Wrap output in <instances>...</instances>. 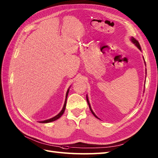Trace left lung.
<instances>
[{
    "label": "left lung",
    "mask_w": 158,
    "mask_h": 158,
    "mask_svg": "<svg viewBox=\"0 0 158 158\" xmlns=\"http://www.w3.org/2000/svg\"><path fill=\"white\" fill-rule=\"evenodd\" d=\"M132 43H135V44L137 46V48H138L140 50H141V48H140V44H139V41H137L136 39H135V38H132ZM86 99H87V102H88V105H89V109H90V110H91V112L92 113V114L94 115L96 118H98V117H97L96 115H95V113L93 112V110H92V109H91V106H90V105H89V100H88V96H86Z\"/></svg>",
    "instance_id": "8db88e82"
}]
</instances>
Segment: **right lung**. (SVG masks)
Instances as JSON below:
<instances>
[{
	"label": "right lung",
	"mask_w": 158,
	"mask_h": 158,
	"mask_svg": "<svg viewBox=\"0 0 158 158\" xmlns=\"http://www.w3.org/2000/svg\"><path fill=\"white\" fill-rule=\"evenodd\" d=\"M69 89L67 90V92H66V100H65V102H64V106L62 108V110L60 111V113L59 114H58L56 116L52 117V118L49 119H48V120H45V121H42V122H40L41 123H49V122H53V121H55L56 119H58V118H60V117H61L62 115L64 112L65 110V108H66V99H67V96H68V94H69Z\"/></svg>",
	"instance_id": "add662e5"
}]
</instances>
